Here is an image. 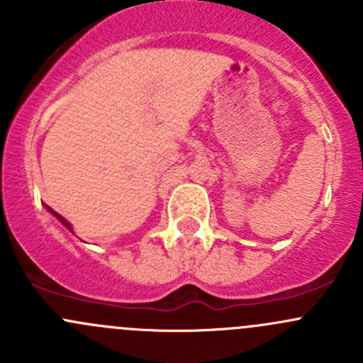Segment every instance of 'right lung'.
Returning a JSON list of instances; mask_svg holds the SVG:
<instances>
[{
	"mask_svg": "<svg viewBox=\"0 0 363 363\" xmlns=\"http://www.w3.org/2000/svg\"><path fill=\"white\" fill-rule=\"evenodd\" d=\"M45 207H47V205H45ZM47 211H49V212H50V214H52V216H56V218H57V219H60V221H61V223H63V225H65V226H67V228L69 230V232H73V230H72V225H69V223L67 221V219H65V218H63V216H60V214H57V212H56V211H52V208H50V207H47Z\"/></svg>",
	"mask_w": 363,
	"mask_h": 363,
	"instance_id": "right-lung-1",
	"label": "right lung"
}]
</instances>
